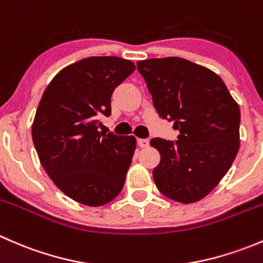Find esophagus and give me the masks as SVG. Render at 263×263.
<instances>
[{"label":"esophagus","instance_id":"1","mask_svg":"<svg viewBox=\"0 0 263 263\" xmlns=\"http://www.w3.org/2000/svg\"><path fill=\"white\" fill-rule=\"evenodd\" d=\"M137 144H139L140 147H147L148 144H150V141H148L147 139H140L137 140Z\"/></svg>","mask_w":263,"mask_h":263}]
</instances>
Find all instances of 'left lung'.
<instances>
[{"mask_svg":"<svg viewBox=\"0 0 263 263\" xmlns=\"http://www.w3.org/2000/svg\"><path fill=\"white\" fill-rule=\"evenodd\" d=\"M137 70L158 115L179 129L178 141H150L160 154L154 182L171 200L197 202L219 184L237 156L239 105L216 73L184 58L139 61Z\"/></svg>","mask_w":263,"mask_h":263,"instance_id":"1","label":"left lung"}]
</instances>
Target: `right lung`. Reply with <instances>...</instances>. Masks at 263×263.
<instances>
[{
	"label": "right lung",
	"mask_w": 263,
	"mask_h": 263,
	"mask_svg": "<svg viewBox=\"0 0 263 263\" xmlns=\"http://www.w3.org/2000/svg\"><path fill=\"white\" fill-rule=\"evenodd\" d=\"M119 57H87L60 71L39 102L31 137L42 166L70 198L103 206L122 191L136 139L98 131L110 98L135 71Z\"/></svg>",
	"instance_id": "obj_1"
}]
</instances>
